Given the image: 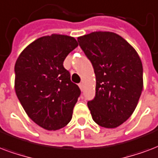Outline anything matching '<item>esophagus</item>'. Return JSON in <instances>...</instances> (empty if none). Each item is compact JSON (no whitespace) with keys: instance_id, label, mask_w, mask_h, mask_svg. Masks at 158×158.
<instances>
[{"instance_id":"obj_1","label":"esophagus","mask_w":158,"mask_h":158,"mask_svg":"<svg viewBox=\"0 0 158 158\" xmlns=\"http://www.w3.org/2000/svg\"><path fill=\"white\" fill-rule=\"evenodd\" d=\"M79 87H80V90H81V91L84 90V86H83L82 83H80V84H79Z\"/></svg>"}]
</instances>
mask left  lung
<instances>
[{"label":"left lung","mask_w":158,"mask_h":158,"mask_svg":"<svg viewBox=\"0 0 158 158\" xmlns=\"http://www.w3.org/2000/svg\"><path fill=\"white\" fill-rule=\"evenodd\" d=\"M96 74V96L88 101L93 120L114 129L134 113L143 88V64L137 51L120 35L96 31L77 38Z\"/></svg>","instance_id":"obj_1"}]
</instances>
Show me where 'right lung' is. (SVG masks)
I'll use <instances>...</instances> for the list:
<instances>
[{"label": "right lung", "instance_id": "1", "mask_svg": "<svg viewBox=\"0 0 158 158\" xmlns=\"http://www.w3.org/2000/svg\"><path fill=\"white\" fill-rule=\"evenodd\" d=\"M78 46L73 37L52 34L29 44L15 65V90L29 118L47 130H57L72 119L81 90L63 67Z\"/></svg>", "mask_w": 158, "mask_h": 158}]
</instances>
